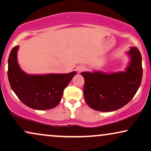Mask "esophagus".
I'll list each match as a JSON object with an SVG mask.
<instances>
[{
  "mask_svg": "<svg viewBox=\"0 0 151 151\" xmlns=\"http://www.w3.org/2000/svg\"><path fill=\"white\" fill-rule=\"evenodd\" d=\"M84 69H85V68H84V67H80L79 68V72H81V71H83Z\"/></svg>",
  "mask_w": 151,
  "mask_h": 151,
  "instance_id": "1",
  "label": "esophagus"
}]
</instances>
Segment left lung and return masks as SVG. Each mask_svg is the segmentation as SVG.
<instances>
[{
	"instance_id": "1",
	"label": "left lung",
	"mask_w": 151,
	"mask_h": 151,
	"mask_svg": "<svg viewBox=\"0 0 151 151\" xmlns=\"http://www.w3.org/2000/svg\"><path fill=\"white\" fill-rule=\"evenodd\" d=\"M130 57L125 72L104 73L83 72L84 98L92 109L110 112L126 105L136 94L142 82V55L136 47L128 52Z\"/></svg>"
}]
</instances>
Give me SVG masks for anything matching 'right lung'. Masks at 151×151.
<instances>
[{
	"label": "right lung",
	"instance_id": "add662e5",
	"mask_svg": "<svg viewBox=\"0 0 151 151\" xmlns=\"http://www.w3.org/2000/svg\"><path fill=\"white\" fill-rule=\"evenodd\" d=\"M19 46L12 48L8 59L7 77L12 89L28 107L35 110H49L59 104L63 90L77 74H49L35 75L26 74L17 61Z\"/></svg>",
	"mask_w": 151,
	"mask_h": 151
}]
</instances>
